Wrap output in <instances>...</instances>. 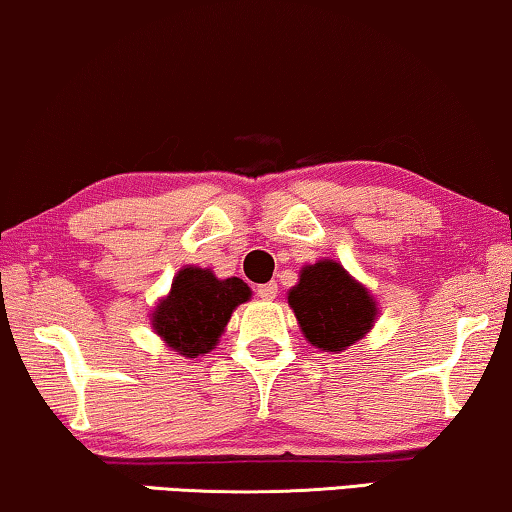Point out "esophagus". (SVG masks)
Returning a JSON list of instances; mask_svg holds the SVG:
<instances>
[{"instance_id":"1","label":"esophagus","mask_w":512,"mask_h":512,"mask_svg":"<svg viewBox=\"0 0 512 512\" xmlns=\"http://www.w3.org/2000/svg\"><path fill=\"white\" fill-rule=\"evenodd\" d=\"M257 297L264 299V301H273V299L278 297V285L276 283L257 285Z\"/></svg>"}]
</instances>
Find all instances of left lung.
<instances>
[{
	"label": "left lung",
	"instance_id": "8db88e82",
	"mask_svg": "<svg viewBox=\"0 0 512 512\" xmlns=\"http://www.w3.org/2000/svg\"><path fill=\"white\" fill-rule=\"evenodd\" d=\"M287 304L306 341L325 352L355 345L378 320L376 297L336 259L306 264L299 283L287 292Z\"/></svg>",
	"mask_w": 512,
	"mask_h": 512
}]
</instances>
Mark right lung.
<instances>
[{"label": "right lung", "mask_w": 512, "mask_h": 512, "mask_svg": "<svg viewBox=\"0 0 512 512\" xmlns=\"http://www.w3.org/2000/svg\"><path fill=\"white\" fill-rule=\"evenodd\" d=\"M250 297L253 292L241 278L220 280L211 269L187 264L150 311V325L176 355L194 359L218 345L236 306Z\"/></svg>", "instance_id": "right-lung-1"}]
</instances>
